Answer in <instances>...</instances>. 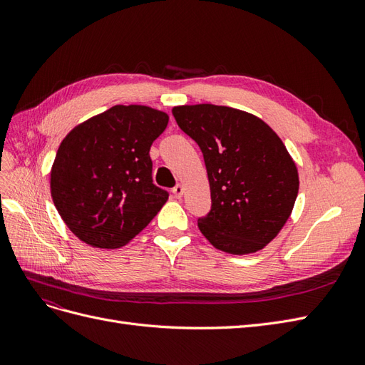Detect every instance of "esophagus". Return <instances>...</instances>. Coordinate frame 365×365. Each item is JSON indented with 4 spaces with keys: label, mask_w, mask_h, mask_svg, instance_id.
<instances>
[{
    "label": "esophagus",
    "mask_w": 365,
    "mask_h": 365,
    "mask_svg": "<svg viewBox=\"0 0 365 365\" xmlns=\"http://www.w3.org/2000/svg\"><path fill=\"white\" fill-rule=\"evenodd\" d=\"M173 195H175V197H178V200H180V197L184 195V187L180 185V184L173 187Z\"/></svg>",
    "instance_id": "1"
}]
</instances>
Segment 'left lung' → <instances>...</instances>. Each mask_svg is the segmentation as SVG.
<instances>
[{
    "label": "left lung",
    "instance_id": "1",
    "mask_svg": "<svg viewBox=\"0 0 365 365\" xmlns=\"http://www.w3.org/2000/svg\"><path fill=\"white\" fill-rule=\"evenodd\" d=\"M178 126L205 161L212 210L197 227L228 254L263 250L289 219L298 170L280 137L259 117L210 103L175 106Z\"/></svg>",
    "mask_w": 365,
    "mask_h": 365
}]
</instances>
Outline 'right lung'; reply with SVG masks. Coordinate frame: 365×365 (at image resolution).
<instances>
[{"label":"right lung","instance_id":"add662e5","mask_svg":"<svg viewBox=\"0 0 365 365\" xmlns=\"http://www.w3.org/2000/svg\"><path fill=\"white\" fill-rule=\"evenodd\" d=\"M168 123L169 115L150 106L115 105L62 140L50 190L76 237L115 250L155 217L169 193L152 182L149 150Z\"/></svg>","mask_w":365,"mask_h":365}]
</instances>
